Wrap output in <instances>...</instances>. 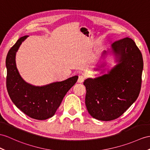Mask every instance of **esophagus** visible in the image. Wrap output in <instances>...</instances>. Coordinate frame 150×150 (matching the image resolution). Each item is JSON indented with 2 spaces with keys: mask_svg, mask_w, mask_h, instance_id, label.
I'll use <instances>...</instances> for the list:
<instances>
[{
  "mask_svg": "<svg viewBox=\"0 0 150 150\" xmlns=\"http://www.w3.org/2000/svg\"><path fill=\"white\" fill-rule=\"evenodd\" d=\"M84 80H85V76H84L83 75L79 76V78L78 79V83H83L84 81Z\"/></svg>",
  "mask_w": 150,
  "mask_h": 150,
  "instance_id": "obj_1",
  "label": "esophagus"
}]
</instances>
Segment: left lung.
I'll use <instances>...</instances> for the list:
<instances>
[{
    "mask_svg": "<svg viewBox=\"0 0 150 150\" xmlns=\"http://www.w3.org/2000/svg\"><path fill=\"white\" fill-rule=\"evenodd\" d=\"M117 64L96 78H87L85 104L89 114L102 121H111L120 117L137 98L143 69L141 51L132 39L125 38L111 45V50ZM98 70V69H94Z\"/></svg>",
    "mask_w": 150,
    "mask_h": 150,
    "instance_id": "1",
    "label": "left lung"
}]
</instances>
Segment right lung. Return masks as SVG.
<instances>
[{
    "mask_svg": "<svg viewBox=\"0 0 150 150\" xmlns=\"http://www.w3.org/2000/svg\"><path fill=\"white\" fill-rule=\"evenodd\" d=\"M27 38L28 35H25L18 39L7 55V90L13 103L25 115L35 120H44L55 114L65 94L74 85L78 76L41 86L24 81L16 67V54Z\"/></svg>",
    "mask_w": 150,
    "mask_h": 150,
    "instance_id": "right-lung-1",
    "label": "right lung"
}]
</instances>
